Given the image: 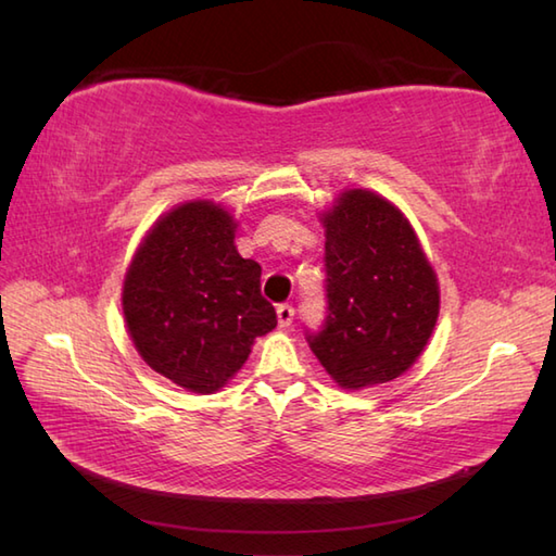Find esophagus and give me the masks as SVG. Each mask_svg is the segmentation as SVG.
Instances as JSON below:
<instances>
[{
    "label": "esophagus",
    "instance_id": "esophagus-1",
    "mask_svg": "<svg viewBox=\"0 0 556 556\" xmlns=\"http://www.w3.org/2000/svg\"><path fill=\"white\" fill-rule=\"evenodd\" d=\"M277 320H279V327H289L293 323V308L289 303L277 305Z\"/></svg>",
    "mask_w": 556,
    "mask_h": 556
}]
</instances>
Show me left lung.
<instances>
[{
    "label": "left lung",
    "mask_w": 556,
    "mask_h": 556,
    "mask_svg": "<svg viewBox=\"0 0 556 556\" xmlns=\"http://www.w3.org/2000/svg\"><path fill=\"white\" fill-rule=\"evenodd\" d=\"M323 224L327 317L308 346L344 389L394 380L440 315L434 269L401 210L365 188L341 193Z\"/></svg>",
    "instance_id": "8db88e82"
}]
</instances>
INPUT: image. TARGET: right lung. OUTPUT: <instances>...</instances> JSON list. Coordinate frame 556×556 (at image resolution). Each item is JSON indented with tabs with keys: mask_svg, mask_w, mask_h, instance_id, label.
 Segmentation results:
<instances>
[{
	"mask_svg": "<svg viewBox=\"0 0 556 556\" xmlns=\"http://www.w3.org/2000/svg\"><path fill=\"white\" fill-rule=\"evenodd\" d=\"M236 222L212 200L160 217L124 279V320L152 370L212 394L241 370L253 341L277 327L263 269L233 245Z\"/></svg>",
	"mask_w": 556,
	"mask_h": 556,
	"instance_id": "right-lung-1",
	"label": "right lung"
}]
</instances>
